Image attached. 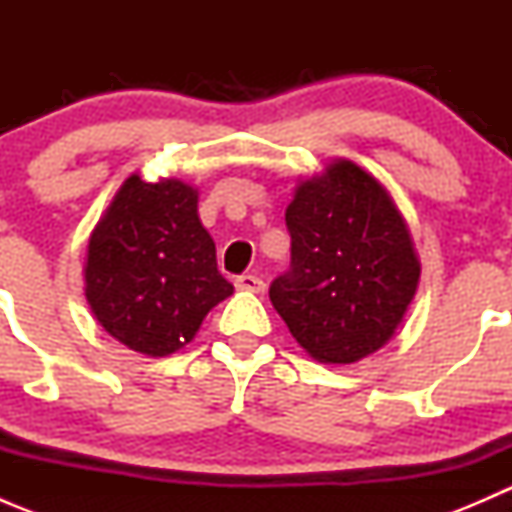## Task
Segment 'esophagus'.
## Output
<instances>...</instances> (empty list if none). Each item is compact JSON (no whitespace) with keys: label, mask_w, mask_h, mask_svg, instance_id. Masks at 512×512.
Wrapping results in <instances>:
<instances>
[{"label":"esophagus","mask_w":512,"mask_h":512,"mask_svg":"<svg viewBox=\"0 0 512 512\" xmlns=\"http://www.w3.org/2000/svg\"><path fill=\"white\" fill-rule=\"evenodd\" d=\"M235 287L237 289H245V292H255V294L265 292V282H262L257 275H250V272H247V275L237 277Z\"/></svg>","instance_id":"34e87169"}]
</instances>
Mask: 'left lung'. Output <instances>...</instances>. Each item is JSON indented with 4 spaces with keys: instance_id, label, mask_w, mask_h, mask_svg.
Returning a JSON list of instances; mask_svg holds the SVG:
<instances>
[{
    "instance_id": "left-lung-1",
    "label": "left lung",
    "mask_w": 512,
    "mask_h": 512,
    "mask_svg": "<svg viewBox=\"0 0 512 512\" xmlns=\"http://www.w3.org/2000/svg\"><path fill=\"white\" fill-rule=\"evenodd\" d=\"M285 223L292 257L270 299L299 347L324 364H352L384 347L421 275L409 227L384 185L339 160L299 185Z\"/></svg>"
}]
</instances>
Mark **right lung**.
I'll use <instances>...</instances> for the list:
<instances>
[{
	"instance_id": "1",
	"label": "right lung",
	"mask_w": 512,
	"mask_h": 512,
	"mask_svg": "<svg viewBox=\"0 0 512 512\" xmlns=\"http://www.w3.org/2000/svg\"><path fill=\"white\" fill-rule=\"evenodd\" d=\"M230 294L198 193L131 175L89 240L86 299L101 327L133 352L173 354Z\"/></svg>"
}]
</instances>
